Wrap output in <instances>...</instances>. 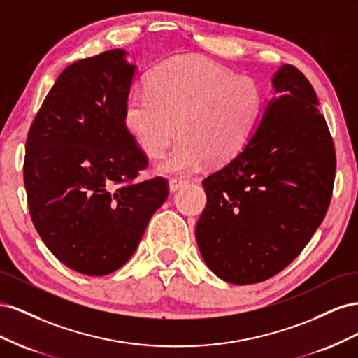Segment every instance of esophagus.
Returning <instances> with one entry per match:
<instances>
[{
    "label": "esophagus",
    "instance_id": "esophagus-1",
    "mask_svg": "<svg viewBox=\"0 0 358 358\" xmlns=\"http://www.w3.org/2000/svg\"><path fill=\"white\" fill-rule=\"evenodd\" d=\"M185 185H187V180L182 179V178H173L169 182V188H170L171 192H175V191H178L179 188L185 187Z\"/></svg>",
    "mask_w": 358,
    "mask_h": 358
}]
</instances>
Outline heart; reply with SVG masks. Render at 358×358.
Listing matches in <instances>:
<instances>
[{
  "label": "heart",
  "instance_id": "heart-1",
  "mask_svg": "<svg viewBox=\"0 0 358 358\" xmlns=\"http://www.w3.org/2000/svg\"><path fill=\"white\" fill-rule=\"evenodd\" d=\"M262 109L254 79L200 57H179L161 64L145 91L128 95L124 122L138 148L161 158L178 136L179 143L161 162L164 175L230 161L248 143Z\"/></svg>",
  "mask_w": 358,
  "mask_h": 358
}]
</instances>
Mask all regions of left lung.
<instances>
[{"mask_svg": "<svg viewBox=\"0 0 358 358\" xmlns=\"http://www.w3.org/2000/svg\"><path fill=\"white\" fill-rule=\"evenodd\" d=\"M272 82L278 96L251 138L203 180L200 252L216 276L236 285L284 270L317 231L333 192L334 143L310 82L289 64Z\"/></svg>", "mask_w": 358, "mask_h": 358, "instance_id": "8db88e82", "label": "left lung"}]
</instances>
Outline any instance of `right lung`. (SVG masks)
Instances as JSON below:
<instances>
[{
	"label": "right lung",
	"instance_id": "obj_1",
	"mask_svg": "<svg viewBox=\"0 0 358 358\" xmlns=\"http://www.w3.org/2000/svg\"><path fill=\"white\" fill-rule=\"evenodd\" d=\"M113 49L71 64L46 95L27 137L24 182L41 241L88 276L122 267L169 196L124 122L136 66Z\"/></svg>",
	"mask_w": 358,
	"mask_h": 358
}]
</instances>
